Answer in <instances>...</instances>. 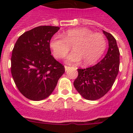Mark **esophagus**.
I'll return each instance as SVG.
<instances>
[{"mask_svg": "<svg viewBox=\"0 0 133 133\" xmlns=\"http://www.w3.org/2000/svg\"><path fill=\"white\" fill-rule=\"evenodd\" d=\"M64 69H65V71L69 70L70 69V66H64Z\"/></svg>", "mask_w": 133, "mask_h": 133, "instance_id": "1", "label": "esophagus"}]
</instances>
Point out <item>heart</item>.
Returning a JSON list of instances; mask_svg holds the SVG:
<instances>
[{"label":"heart","mask_w":133,"mask_h":133,"mask_svg":"<svg viewBox=\"0 0 133 133\" xmlns=\"http://www.w3.org/2000/svg\"><path fill=\"white\" fill-rule=\"evenodd\" d=\"M55 36L50 41V47L56 58H63L72 47V52L66 61L69 63H78L83 61L84 65H91L99 59L107 48L104 35L94 33L87 28L69 30Z\"/></svg>","instance_id":"obj_1"}]
</instances>
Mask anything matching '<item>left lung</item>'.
Returning a JSON list of instances; mask_svg holds the SVG:
<instances>
[{"label":"left lung","mask_w":133,"mask_h":133,"mask_svg":"<svg viewBox=\"0 0 133 133\" xmlns=\"http://www.w3.org/2000/svg\"><path fill=\"white\" fill-rule=\"evenodd\" d=\"M109 41L107 53L98 64L77 69L78 77L74 86L84 98L95 101L106 95L113 85L119 70L120 52L117 41L111 34L103 30Z\"/></svg>","instance_id":"left-lung-1"}]
</instances>
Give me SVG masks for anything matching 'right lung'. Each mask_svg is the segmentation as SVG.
<instances>
[{
  "mask_svg": "<svg viewBox=\"0 0 133 133\" xmlns=\"http://www.w3.org/2000/svg\"><path fill=\"white\" fill-rule=\"evenodd\" d=\"M60 29L40 26L25 32L15 44L11 56V73L16 87L26 98L41 101L49 97L64 66L51 55L50 41Z\"/></svg>",
  "mask_w": 133,
  "mask_h": 133,
  "instance_id": "1",
  "label": "right lung"
}]
</instances>
